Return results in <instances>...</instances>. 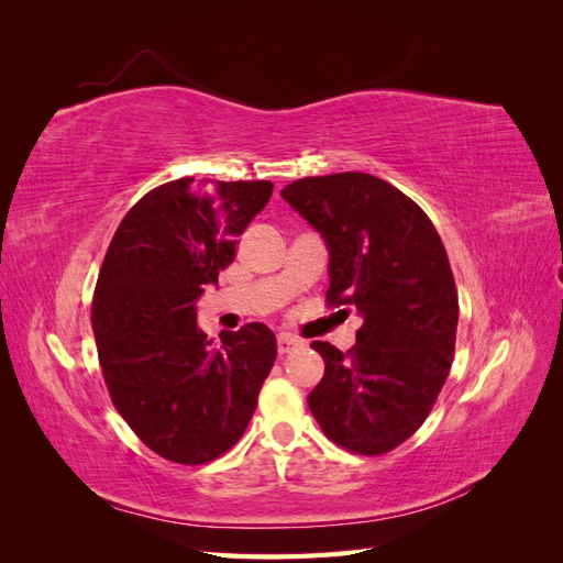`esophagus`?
<instances>
[{"instance_id":"34e87169","label":"esophagus","mask_w":563,"mask_h":563,"mask_svg":"<svg viewBox=\"0 0 563 563\" xmlns=\"http://www.w3.org/2000/svg\"><path fill=\"white\" fill-rule=\"evenodd\" d=\"M296 347H300V340H298V338L286 335V333H282V335L277 338V352H279V354H288V352L296 350Z\"/></svg>"}]
</instances>
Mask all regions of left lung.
Instances as JSON below:
<instances>
[{
  "instance_id": "1",
  "label": "left lung",
  "mask_w": 563,
  "mask_h": 563,
  "mask_svg": "<svg viewBox=\"0 0 563 563\" xmlns=\"http://www.w3.org/2000/svg\"><path fill=\"white\" fill-rule=\"evenodd\" d=\"M282 197L331 251L327 302L356 308V345L314 340L323 378L308 406L333 444L383 455L411 437L444 387L457 291L441 236L418 203L371 174L294 180Z\"/></svg>"
}]
</instances>
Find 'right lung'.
Returning <instances> with one entry per match:
<instances>
[{"instance_id":"obj_1","label":"right lung","mask_w":563,"mask_h":563,"mask_svg":"<svg viewBox=\"0 0 563 563\" xmlns=\"http://www.w3.org/2000/svg\"><path fill=\"white\" fill-rule=\"evenodd\" d=\"M269 195V180L164 183L133 203L100 265L91 302L100 371L119 416L172 463L230 451L275 364L265 323L223 331L213 345L195 310Z\"/></svg>"}]
</instances>
